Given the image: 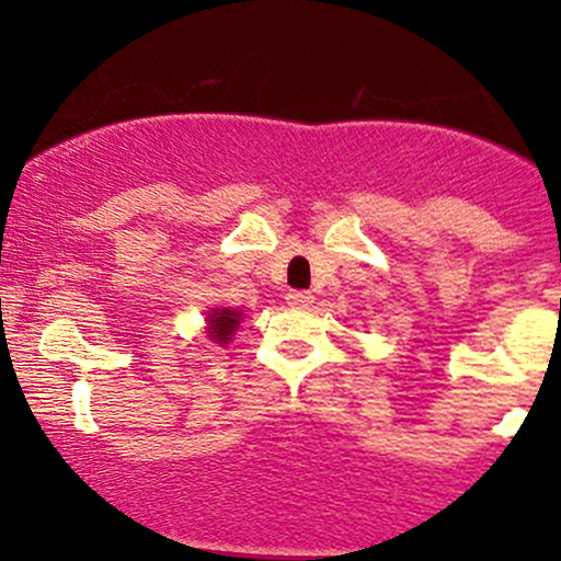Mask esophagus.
<instances>
[{
	"label": "esophagus",
	"mask_w": 561,
	"mask_h": 561,
	"mask_svg": "<svg viewBox=\"0 0 561 561\" xmlns=\"http://www.w3.org/2000/svg\"><path fill=\"white\" fill-rule=\"evenodd\" d=\"M285 300L289 302V306H295V308H308L313 302V295L306 293V289H289Z\"/></svg>",
	"instance_id": "obj_1"
}]
</instances>
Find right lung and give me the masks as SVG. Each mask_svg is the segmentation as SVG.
Instances as JSON below:
<instances>
[{"label":"right lung","instance_id":"right-lung-1","mask_svg":"<svg viewBox=\"0 0 561 561\" xmlns=\"http://www.w3.org/2000/svg\"><path fill=\"white\" fill-rule=\"evenodd\" d=\"M208 324H210V337L216 340V343H229L231 334L237 332V327H240V311H229V308H224V311H216L208 317Z\"/></svg>","mask_w":561,"mask_h":561}]
</instances>
